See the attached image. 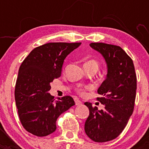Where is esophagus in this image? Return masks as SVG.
<instances>
[{
	"mask_svg": "<svg viewBox=\"0 0 149 149\" xmlns=\"http://www.w3.org/2000/svg\"><path fill=\"white\" fill-rule=\"evenodd\" d=\"M74 102H75V104H76V105H81L82 104L81 102L80 101V100H79V99L77 98H74Z\"/></svg>",
	"mask_w": 149,
	"mask_h": 149,
	"instance_id": "esophagus-1",
	"label": "esophagus"
}]
</instances>
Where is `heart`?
Segmentation results:
<instances>
[{
  "label": "heart",
  "mask_w": 149,
  "mask_h": 149,
  "mask_svg": "<svg viewBox=\"0 0 149 149\" xmlns=\"http://www.w3.org/2000/svg\"><path fill=\"white\" fill-rule=\"evenodd\" d=\"M85 65H91V66H94L96 68H98V63H97V61L94 59H91V60H88V61L85 63L84 64V66ZM88 87H85V88H76V91L80 95L84 96L86 94V91L87 89H88Z\"/></svg>",
  "instance_id": "b5f03b06"
}]
</instances>
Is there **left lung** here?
<instances>
[{
  "mask_svg": "<svg viewBox=\"0 0 149 149\" xmlns=\"http://www.w3.org/2000/svg\"><path fill=\"white\" fill-rule=\"evenodd\" d=\"M89 45L104 58L107 75L97 91L101 97L97 100L104 108L98 110L84 103L89 109L84 129L89 139L103 143L116 139L127 125L134 109L137 79L133 61L120 47L102 42Z\"/></svg>",
  "mask_w": 149,
  "mask_h": 149,
  "instance_id": "obj_1",
  "label": "left lung"
}]
</instances>
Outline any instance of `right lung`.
<instances>
[{"label": "right lung", "mask_w": 149, "mask_h": 149, "mask_svg": "<svg viewBox=\"0 0 149 149\" xmlns=\"http://www.w3.org/2000/svg\"><path fill=\"white\" fill-rule=\"evenodd\" d=\"M81 42H49L34 48L24 60L15 86V101L22 126L39 137L56 130L58 117L75 104L64 96L55 100L48 91L61 76L64 60Z\"/></svg>", "instance_id": "obj_1"}]
</instances>
